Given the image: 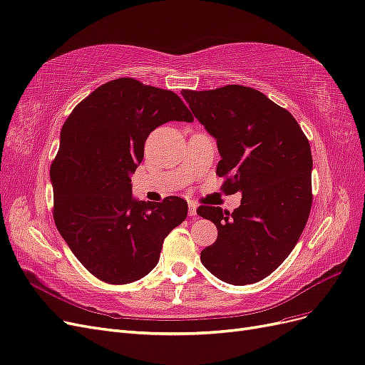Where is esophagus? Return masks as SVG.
Returning <instances> with one entry per match:
<instances>
[{
  "mask_svg": "<svg viewBox=\"0 0 365 365\" xmlns=\"http://www.w3.org/2000/svg\"><path fill=\"white\" fill-rule=\"evenodd\" d=\"M190 209H187V215L195 218L197 217V205L195 203H190V206H187Z\"/></svg>",
  "mask_w": 365,
  "mask_h": 365,
  "instance_id": "1",
  "label": "esophagus"
}]
</instances>
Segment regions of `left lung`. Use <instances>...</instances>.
Masks as SVG:
<instances>
[{
    "label": "left lung",
    "instance_id": "obj_1",
    "mask_svg": "<svg viewBox=\"0 0 365 365\" xmlns=\"http://www.w3.org/2000/svg\"><path fill=\"white\" fill-rule=\"evenodd\" d=\"M194 116L214 136L222 187L241 192L233 212L200 206L217 241L200 255L207 272L230 285L272 274L296 247L312 205V155L294 116L262 92L238 85L182 91Z\"/></svg>",
    "mask_w": 365,
    "mask_h": 365
}]
</instances>
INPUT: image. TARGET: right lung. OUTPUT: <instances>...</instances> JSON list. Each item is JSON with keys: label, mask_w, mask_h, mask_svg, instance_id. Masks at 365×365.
I'll use <instances>...</instances> for the list:
<instances>
[{"label": "right lung", "mask_w": 365, "mask_h": 365, "mask_svg": "<svg viewBox=\"0 0 365 365\" xmlns=\"http://www.w3.org/2000/svg\"><path fill=\"white\" fill-rule=\"evenodd\" d=\"M168 121H194L174 92L116 78L78 103L62 127L50 170L54 222L77 259L108 284L147 276L186 218L180 197L153 203L132 195L145 140Z\"/></svg>", "instance_id": "obj_1"}]
</instances>
